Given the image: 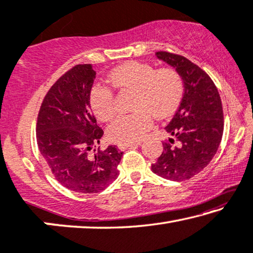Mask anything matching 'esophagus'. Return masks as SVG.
I'll return each mask as SVG.
<instances>
[{
	"label": "esophagus",
	"instance_id": "34e87169",
	"mask_svg": "<svg viewBox=\"0 0 253 253\" xmlns=\"http://www.w3.org/2000/svg\"><path fill=\"white\" fill-rule=\"evenodd\" d=\"M141 144V141H137V142H130V143H120L118 144V148L119 150H126L127 148H130V146H134V145H139Z\"/></svg>",
	"mask_w": 253,
	"mask_h": 253
}]
</instances>
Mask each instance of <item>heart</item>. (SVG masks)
Masks as SVG:
<instances>
[{"instance_id":"obj_1","label":"heart","mask_w":253,"mask_h":253,"mask_svg":"<svg viewBox=\"0 0 253 253\" xmlns=\"http://www.w3.org/2000/svg\"><path fill=\"white\" fill-rule=\"evenodd\" d=\"M115 88L135 93L131 115L119 116L108 128V136L117 143L136 142L152 125L156 118L174 114L184 94L183 78L172 68L156 69L149 63L137 61L120 65L109 75ZM90 108L97 119L109 122L116 114V100L110 88L95 85L90 90Z\"/></svg>"}]
</instances>
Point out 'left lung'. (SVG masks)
<instances>
[{"mask_svg": "<svg viewBox=\"0 0 253 253\" xmlns=\"http://www.w3.org/2000/svg\"><path fill=\"white\" fill-rule=\"evenodd\" d=\"M157 58L178 71L183 78L182 102L165 127L171 137L151 166L163 178L182 182L199 174L214 157L223 137V105L216 85L206 71L182 55L159 51Z\"/></svg>", "mask_w": 253, "mask_h": 253, "instance_id": "left-lung-1", "label": "left lung"}]
</instances>
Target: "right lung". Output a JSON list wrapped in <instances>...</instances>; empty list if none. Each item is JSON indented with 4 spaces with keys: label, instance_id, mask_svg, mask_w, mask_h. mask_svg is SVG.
<instances>
[{
    "label": "right lung",
    "instance_id": "add662e5",
    "mask_svg": "<svg viewBox=\"0 0 253 253\" xmlns=\"http://www.w3.org/2000/svg\"><path fill=\"white\" fill-rule=\"evenodd\" d=\"M96 73L77 65L45 95L37 117V144L58 182L79 193H97L118 177L123 152L116 145L95 150L103 135L89 104Z\"/></svg>",
    "mask_w": 253,
    "mask_h": 253
}]
</instances>
